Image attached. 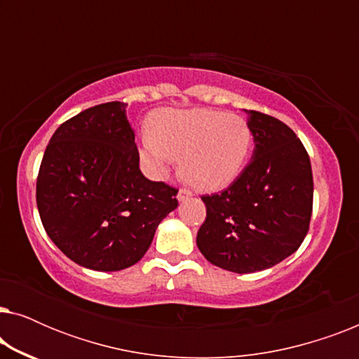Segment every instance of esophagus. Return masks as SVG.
Listing matches in <instances>:
<instances>
[{
	"instance_id": "1",
	"label": "esophagus",
	"mask_w": 359,
	"mask_h": 359,
	"mask_svg": "<svg viewBox=\"0 0 359 359\" xmlns=\"http://www.w3.org/2000/svg\"><path fill=\"white\" fill-rule=\"evenodd\" d=\"M191 196H193V193H191V191L186 189V188H181V189L178 191V201H180V203H183V201L189 199Z\"/></svg>"
}]
</instances>
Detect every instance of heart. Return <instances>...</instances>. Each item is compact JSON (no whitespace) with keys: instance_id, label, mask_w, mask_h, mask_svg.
I'll use <instances>...</instances> for the list:
<instances>
[{"instance_id":"obj_1","label":"heart","mask_w":359,"mask_h":359,"mask_svg":"<svg viewBox=\"0 0 359 359\" xmlns=\"http://www.w3.org/2000/svg\"><path fill=\"white\" fill-rule=\"evenodd\" d=\"M253 147L252 127L242 116L215 109L156 112L150 134L142 137L140 156L155 178H163L173 158L196 188H227L242 173Z\"/></svg>"}]
</instances>
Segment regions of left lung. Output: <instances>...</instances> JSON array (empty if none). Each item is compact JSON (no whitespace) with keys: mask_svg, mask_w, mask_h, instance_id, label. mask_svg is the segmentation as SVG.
<instances>
[{"mask_svg":"<svg viewBox=\"0 0 359 359\" xmlns=\"http://www.w3.org/2000/svg\"><path fill=\"white\" fill-rule=\"evenodd\" d=\"M252 161L219 194L203 196L205 220L198 248L227 271H263L301 247L312 215V166L302 142L276 117L245 111Z\"/></svg>","mask_w":359,"mask_h":359,"instance_id":"8db88e82","label":"left lung"}]
</instances>
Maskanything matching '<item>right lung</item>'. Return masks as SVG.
I'll return each mask as SVG.
<instances>
[{
    "mask_svg": "<svg viewBox=\"0 0 359 359\" xmlns=\"http://www.w3.org/2000/svg\"><path fill=\"white\" fill-rule=\"evenodd\" d=\"M126 107L104 102L63 122L37 176L47 235L72 262L95 271L135 264L158 224L178 208V189L142 175Z\"/></svg>",
    "mask_w": 359,
    "mask_h": 359,
    "instance_id": "add662e5",
    "label": "right lung"
}]
</instances>
